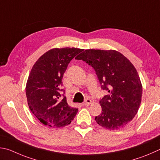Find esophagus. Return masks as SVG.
<instances>
[{"label":"esophagus","instance_id":"obj_1","mask_svg":"<svg viewBox=\"0 0 160 160\" xmlns=\"http://www.w3.org/2000/svg\"><path fill=\"white\" fill-rule=\"evenodd\" d=\"M92 100H90V99H86L85 101H84V102L82 103V105L83 106H89V104H91L92 103Z\"/></svg>","mask_w":160,"mask_h":160}]
</instances>
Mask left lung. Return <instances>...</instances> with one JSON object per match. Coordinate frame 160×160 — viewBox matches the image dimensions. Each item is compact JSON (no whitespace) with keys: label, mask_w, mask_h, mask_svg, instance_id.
Wrapping results in <instances>:
<instances>
[{"label":"left lung","mask_w":160,"mask_h":160,"mask_svg":"<svg viewBox=\"0 0 160 160\" xmlns=\"http://www.w3.org/2000/svg\"><path fill=\"white\" fill-rule=\"evenodd\" d=\"M92 66L101 88L108 94L99 100L101 114L95 118L107 129L126 126L137 113L141 102L143 87L132 62L116 50H85L75 57Z\"/></svg>","instance_id":"1"}]
</instances>
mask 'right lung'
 <instances>
[{
	"label": "right lung",
	"mask_w": 160,
	"mask_h": 160,
	"mask_svg": "<svg viewBox=\"0 0 160 160\" xmlns=\"http://www.w3.org/2000/svg\"><path fill=\"white\" fill-rule=\"evenodd\" d=\"M75 48H53L34 63L28 75L26 94L31 112L40 122L52 128L70 124L78 108L68 105L66 97L60 99L62 78L69 62L82 52Z\"/></svg>",
	"instance_id": "obj_1"
}]
</instances>
